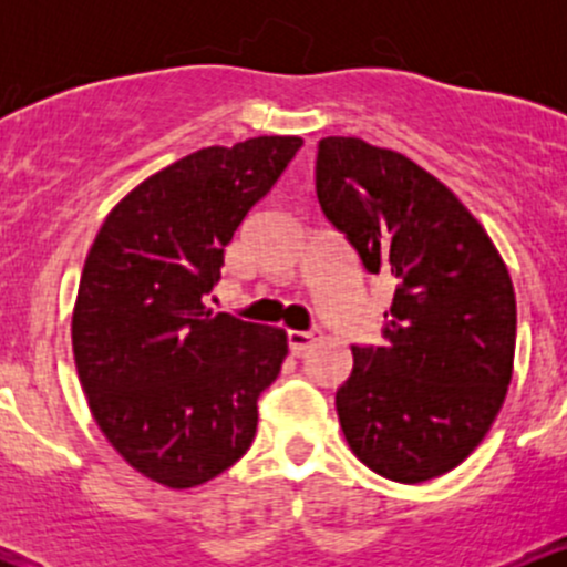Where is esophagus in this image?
<instances>
[{"mask_svg":"<svg viewBox=\"0 0 567 567\" xmlns=\"http://www.w3.org/2000/svg\"><path fill=\"white\" fill-rule=\"evenodd\" d=\"M315 341H317V330H290L288 333V347L292 354H303V351Z\"/></svg>","mask_w":567,"mask_h":567,"instance_id":"esophagus-1","label":"esophagus"}]
</instances>
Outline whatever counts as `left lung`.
Here are the masks:
<instances>
[{
	"label": "left lung",
	"instance_id": "left-lung-1",
	"mask_svg": "<svg viewBox=\"0 0 567 567\" xmlns=\"http://www.w3.org/2000/svg\"><path fill=\"white\" fill-rule=\"evenodd\" d=\"M317 199L370 275L394 285L383 347H351L336 410L357 458L394 483L455 470L496 421L512 381L517 303L480 220L392 148L330 135Z\"/></svg>",
	"mask_w": 567,
	"mask_h": 567
}]
</instances>
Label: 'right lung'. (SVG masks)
Wrapping results in <instances>:
<instances>
[{
	"label": "right lung",
	"instance_id": "1",
	"mask_svg": "<svg viewBox=\"0 0 567 567\" xmlns=\"http://www.w3.org/2000/svg\"><path fill=\"white\" fill-rule=\"evenodd\" d=\"M301 146L261 135L199 148L135 186L90 247L71 320L76 373L95 424L154 483H207L256 437L288 336L207 309V296L234 231Z\"/></svg>",
	"mask_w": 567,
	"mask_h": 567
}]
</instances>
